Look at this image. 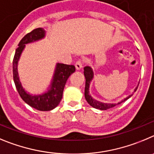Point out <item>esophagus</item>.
<instances>
[{"mask_svg": "<svg viewBox=\"0 0 154 154\" xmlns=\"http://www.w3.org/2000/svg\"><path fill=\"white\" fill-rule=\"evenodd\" d=\"M75 67L77 70H80L83 67V63L81 60H77L75 63Z\"/></svg>", "mask_w": 154, "mask_h": 154, "instance_id": "esophagus-1", "label": "esophagus"}]
</instances>
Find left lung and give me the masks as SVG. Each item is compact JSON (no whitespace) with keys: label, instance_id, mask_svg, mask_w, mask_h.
Instances as JSON below:
<instances>
[{"label":"left lung","instance_id":"obj_1","mask_svg":"<svg viewBox=\"0 0 154 154\" xmlns=\"http://www.w3.org/2000/svg\"><path fill=\"white\" fill-rule=\"evenodd\" d=\"M84 77H85V79H86L84 96H85L86 100L87 101V103H89V104L91 105V106H93V107L96 108V109H99V110H107V109H110V108L113 107V106H115L116 105L120 104V103H121L122 102H124V101L127 100V99H129V98L131 97L133 95V94H131V95L128 96L127 98H125L124 100H121L120 103H102V102H100V101L97 100H94L89 94L90 84H91V80H93V77H94V72H93L92 68L90 67H85L84 68ZM137 87H138V86L135 88V90H134V92L137 91Z\"/></svg>","mask_w":154,"mask_h":154}]
</instances>
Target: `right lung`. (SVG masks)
Wrapping results in <instances>:
<instances>
[{"label":"right lung","instance_id":"obj_1","mask_svg":"<svg viewBox=\"0 0 154 154\" xmlns=\"http://www.w3.org/2000/svg\"><path fill=\"white\" fill-rule=\"evenodd\" d=\"M45 37V30L41 27L34 29L31 32L26 34L21 39L16 49L13 60V77L15 86L20 97L26 103L41 111H48L54 109L63 97V91L68 77L75 71L74 65H67L57 63L56 65L53 80L50 88L47 92L39 95H31L27 94L23 89L20 81L17 72V63L22 51L25 48V44L39 41Z\"/></svg>","mask_w":154,"mask_h":154}]
</instances>
